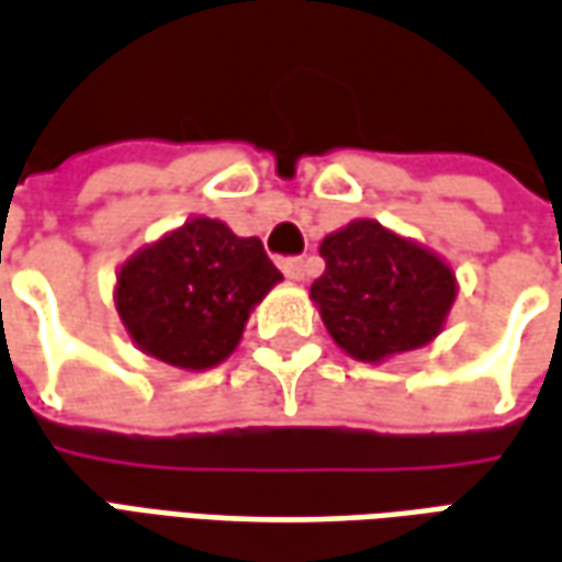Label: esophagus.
Here are the masks:
<instances>
[{
	"label": "esophagus",
	"instance_id": "obj_1",
	"mask_svg": "<svg viewBox=\"0 0 562 562\" xmlns=\"http://www.w3.org/2000/svg\"><path fill=\"white\" fill-rule=\"evenodd\" d=\"M281 269H284V274L293 278V281H305V278H308V262H305L303 257L281 259Z\"/></svg>",
	"mask_w": 562,
	"mask_h": 562
}]
</instances>
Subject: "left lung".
I'll list each match as a JSON object with an SVG mask.
<instances>
[{"instance_id": "1", "label": "left lung", "mask_w": 562, "mask_h": 562, "mask_svg": "<svg viewBox=\"0 0 562 562\" xmlns=\"http://www.w3.org/2000/svg\"><path fill=\"white\" fill-rule=\"evenodd\" d=\"M321 257L327 269L312 284V300L336 346L358 361L425 346L456 300L450 266L373 220L333 232Z\"/></svg>"}]
</instances>
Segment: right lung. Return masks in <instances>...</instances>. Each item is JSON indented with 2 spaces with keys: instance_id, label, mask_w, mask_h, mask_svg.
<instances>
[{
  "instance_id": "obj_1",
  "label": "right lung",
  "mask_w": 562,
  "mask_h": 562,
  "mask_svg": "<svg viewBox=\"0 0 562 562\" xmlns=\"http://www.w3.org/2000/svg\"><path fill=\"white\" fill-rule=\"evenodd\" d=\"M281 281L259 238L192 220L127 259L115 308L131 339L158 361L207 370L226 361L250 308Z\"/></svg>"
}]
</instances>
